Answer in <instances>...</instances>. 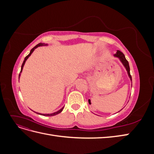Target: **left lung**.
Instances as JSON below:
<instances>
[{"instance_id": "1", "label": "left lung", "mask_w": 154, "mask_h": 154, "mask_svg": "<svg viewBox=\"0 0 154 154\" xmlns=\"http://www.w3.org/2000/svg\"><path fill=\"white\" fill-rule=\"evenodd\" d=\"M114 56L115 57H117V58H118L119 59L120 62L122 63V64L123 65V66L125 67V68L126 69V70H127V73H128V77L130 78V80H131V82H132V76H131V75H130V73L129 63H128V61L127 60V59H126L124 54H123L122 52H121L120 51L118 50L117 52H116V53L115 54H114ZM119 111H120V110H119Z\"/></svg>"}]
</instances>
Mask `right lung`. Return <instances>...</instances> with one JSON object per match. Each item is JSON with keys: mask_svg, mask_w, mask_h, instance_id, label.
Masks as SVG:
<instances>
[{"mask_svg": "<svg viewBox=\"0 0 154 154\" xmlns=\"http://www.w3.org/2000/svg\"><path fill=\"white\" fill-rule=\"evenodd\" d=\"M48 44H44V43H39L38 44H37L35 47H34L33 48H32L31 51H30V53H29V54L27 56V57L24 58V62H23V63H22V66H21V71H20V74H19V76H18V79L20 78V74H21V72H22V69H23V67H24V64H25V63H26V60H27V58H28L30 56H31V54L32 53V52H33V51H35V49H36V48H37L38 47H40V46H45V45H48ZM63 108H64V106H63L62 109H60L59 110H58V111H57V112H53V113H51V114H41V113H38V112H35V113H36V114H40V115H42V116H55V115H57V114H58L59 113H60L63 110ZM33 111V110H32Z\"/></svg>", "mask_w": 154, "mask_h": 154, "instance_id": "1", "label": "right lung"}]
</instances>
